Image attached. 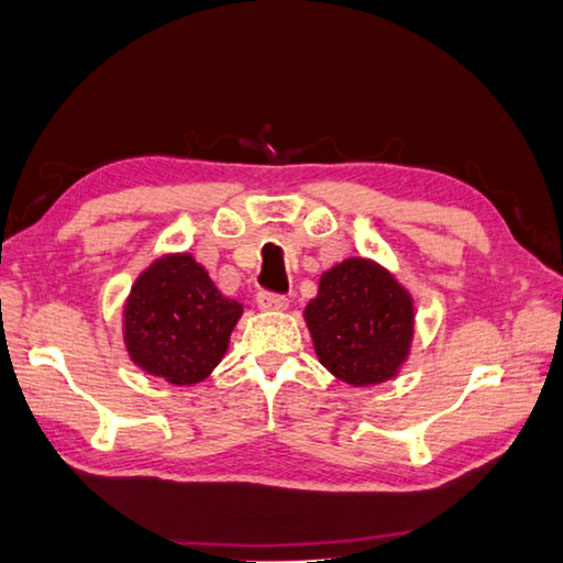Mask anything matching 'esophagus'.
Returning <instances> with one entry per match:
<instances>
[{
    "label": "esophagus",
    "instance_id": "34e87169",
    "mask_svg": "<svg viewBox=\"0 0 563 563\" xmlns=\"http://www.w3.org/2000/svg\"><path fill=\"white\" fill-rule=\"evenodd\" d=\"M255 302H258V308L265 310V312H278V310H288V298L280 292H268L263 290L258 292V298H255Z\"/></svg>",
    "mask_w": 563,
    "mask_h": 563
}]
</instances>
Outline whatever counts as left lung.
<instances>
[{"instance_id":"left-lung-1","label":"left lung","mask_w":563,"mask_h":563,"mask_svg":"<svg viewBox=\"0 0 563 563\" xmlns=\"http://www.w3.org/2000/svg\"><path fill=\"white\" fill-rule=\"evenodd\" d=\"M314 352L336 379L382 384L398 372L413 336V302L382 265L350 258L322 273L305 308Z\"/></svg>"}]
</instances>
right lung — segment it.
<instances>
[{
  "label": "right lung",
  "mask_w": 563,
  "mask_h": 563,
  "mask_svg": "<svg viewBox=\"0 0 563 563\" xmlns=\"http://www.w3.org/2000/svg\"><path fill=\"white\" fill-rule=\"evenodd\" d=\"M241 312V305L223 298L191 255H165L130 290L128 352L147 374L177 386L197 384L207 379L229 350Z\"/></svg>",
  "instance_id": "right-lung-1"
}]
</instances>
